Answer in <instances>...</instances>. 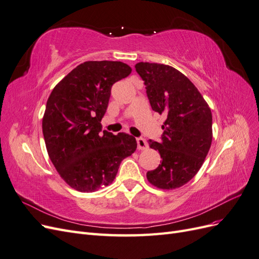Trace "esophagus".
<instances>
[{"label":"esophagus","instance_id":"obj_1","mask_svg":"<svg viewBox=\"0 0 259 259\" xmlns=\"http://www.w3.org/2000/svg\"><path fill=\"white\" fill-rule=\"evenodd\" d=\"M137 146L139 150H145V149L148 148V143L146 142V139L144 138H137Z\"/></svg>","mask_w":259,"mask_h":259}]
</instances>
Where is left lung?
I'll return each mask as SVG.
<instances>
[{
  "label": "left lung",
  "mask_w": 259,
  "mask_h": 259,
  "mask_svg": "<svg viewBox=\"0 0 259 259\" xmlns=\"http://www.w3.org/2000/svg\"><path fill=\"white\" fill-rule=\"evenodd\" d=\"M137 73L146 85L152 110L166 115L161 142L149 139L162 162L147 173L160 189H176L201 168L211 144V112L193 83L177 69L161 64L138 62Z\"/></svg>",
  "instance_id": "8db88e82"
}]
</instances>
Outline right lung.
I'll return each mask as SVG.
<instances>
[{
	"label": "right lung",
	"instance_id": "1",
	"mask_svg": "<svg viewBox=\"0 0 259 259\" xmlns=\"http://www.w3.org/2000/svg\"><path fill=\"white\" fill-rule=\"evenodd\" d=\"M121 61H85L68 73L46 103L42 128L46 149L61 178L73 189L94 192L110 185L136 139L101 132L112 85L130 75Z\"/></svg>",
	"mask_w": 259,
	"mask_h": 259
}]
</instances>
